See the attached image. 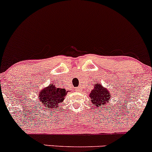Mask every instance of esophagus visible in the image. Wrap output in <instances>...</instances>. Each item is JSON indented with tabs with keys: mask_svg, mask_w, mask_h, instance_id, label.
Here are the masks:
<instances>
[{
	"mask_svg": "<svg viewBox=\"0 0 152 152\" xmlns=\"http://www.w3.org/2000/svg\"><path fill=\"white\" fill-rule=\"evenodd\" d=\"M81 88H80V87H77V88H76V91H81Z\"/></svg>",
	"mask_w": 152,
	"mask_h": 152,
	"instance_id": "34e87169",
	"label": "esophagus"
}]
</instances>
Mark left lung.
I'll use <instances>...</instances> for the list:
<instances>
[{
    "label": "left lung",
    "instance_id": "8db88e82",
    "mask_svg": "<svg viewBox=\"0 0 152 152\" xmlns=\"http://www.w3.org/2000/svg\"><path fill=\"white\" fill-rule=\"evenodd\" d=\"M89 96L91 97V102L93 103L92 105L102 106H104L106 103H109L111 96L108 90L104 88L100 83H96Z\"/></svg>",
    "mask_w": 152,
    "mask_h": 152
}]
</instances>
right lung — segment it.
Instances as JSON below:
<instances>
[{"label":"right lung","instance_id":"right-lung-1","mask_svg":"<svg viewBox=\"0 0 152 152\" xmlns=\"http://www.w3.org/2000/svg\"><path fill=\"white\" fill-rule=\"evenodd\" d=\"M66 94L67 91L66 89L56 88L53 84H51L41 90L38 97L40 98V103H41L44 107L52 109L54 108L53 106L56 107V106H58V104L63 102Z\"/></svg>","mask_w":152,"mask_h":152}]
</instances>
